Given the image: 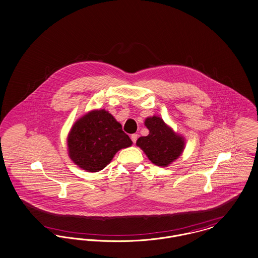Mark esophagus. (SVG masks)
Masks as SVG:
<instances>
[{"label": "esophagus", "mask_w": 258, "mask_h": 258, "mask_svg": "<svg viewBox=\"0 0 258 258\" xmlns=\"http://www.w3.org/2000/svg\"><path fill=\"white\" fill-rule=\"evenodd\" d=\"M137 139H138V134H132V135H131V140H132V141H133V143H134V144H135V143H136V141H137Z\"/></svg>", "instance_id": "obj_1"}]
</instances>
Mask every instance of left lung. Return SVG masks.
Returning <instances> with one entry per match:
<instances>
[{
    "instance_id": "8db88e82",
    "label": "left lung",
    "mask_w": 258,
    "mask_h": 258,
    "mask_svg": "<svg viewBox=\"0 0 258 258\" xmlns=\"http://www.w3.org/2000/svg\"><path fill=\"white\" fill-rule=\"evenodd\" d=\"M145 126L150 133L146 137L139 138L136 145L155 165L169 166L183 154L186 147L185 138L157 115L147 117Z\"/></svg>"
}]
</instances>
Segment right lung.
<instances>
[{
  "label": "right lung",
  "instance_id": "right-lung-1",
  "mask_svg": "<svg viewBox=\"0 0 258 258\" xmlns=\"http://www.w3.org/2000/svg\"><path fill=\"white\" fill-rule=\"evenodd\" d=\"M70 159L87 172H99L133 142L107 110L93 109L74 122L68 135Z\"/></svg>",
  "mask_w": 258,
  "mask_h": 258
}]
</instances>
